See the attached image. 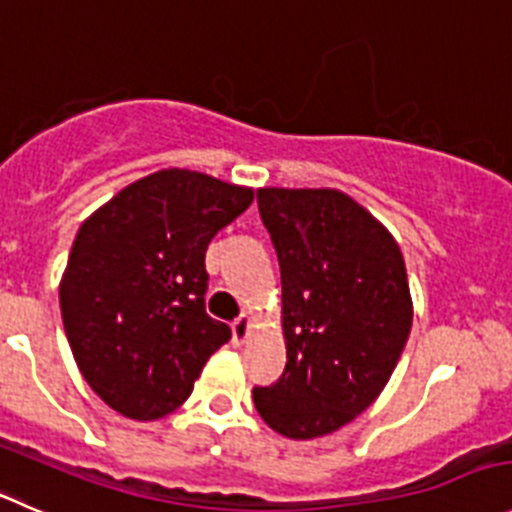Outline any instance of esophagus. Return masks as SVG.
Returning a JSON list of instances; mask_svg holds the SVG:
<instances>
[{
    "label": "esophagus",
    "mask_w": 512,
    "mask_h": 512,
    "mask_svg": "<svg viewBox=\"0 0 512 512\" xmlns=\"http://www.w3.org/2000/svg\"><path fill=\"white\" fill-rule=\"evenodd\" d=\"M231 332H233V342L243 344L248 339V332H251V316L241 314L236 321L231 324Z\"/></svg>",
    "instance_id": "esophagus-1"
}]
</instances>
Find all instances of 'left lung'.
Segmentation results:
<instances>
[{
	"label": "left lung",
	"mask_w": 512,
	"mask_h": 512,
	"mask_svg": "<svg viewBox=\"0 0 512 512\" xmlns=\"http://www.w3.org/2000/svg\"><path fill=\"white\" fill-rule=\"evenodd\" d=\"M281 266L286 367L253 389L266 425L291 440L337 432L392 377L412 329V296L392 233L334 188H259Z\"/></svg>",
	"instance_id": "1"
}]
</instances>
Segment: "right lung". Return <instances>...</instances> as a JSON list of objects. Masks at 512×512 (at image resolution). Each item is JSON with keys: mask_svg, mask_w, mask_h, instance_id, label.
<instances>
[{"mask_svg": "<svg viewBox=\"0 0 512 512\" xmlns=\"http://www.w3.org/2000/svg\"><path fill=\"white\" fill-rule=\"evenodd\" d=\"M251 201V188L168 168L80 226L60 281L62 324L85 382L115 412L170 415L231 339L206 314V248Z\"/></svg>", "mask_w": 512, "mask_h": 512, "instance_id": "add662e5", "label": "right lung"}]
</instances>
